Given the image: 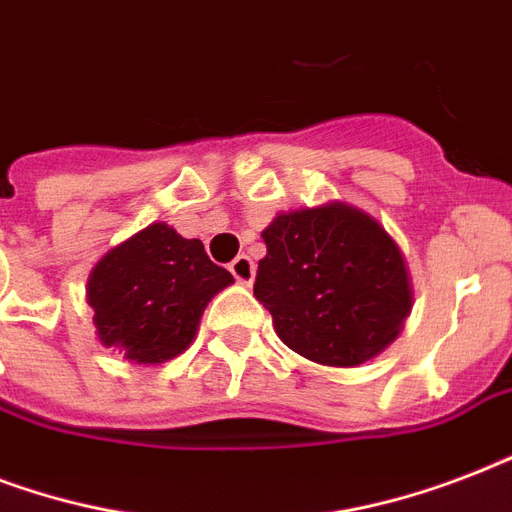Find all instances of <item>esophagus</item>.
I'll list each match as a JSON object with an SVG mask.
<instances>
[{"mask_svg": "<svg viewBox=\"0 0 512 512\" xmlns=\"http://www.w3.org/2000/svg\"><path fill=\"white\" fill-rule=\"evenodd\" d=\"M231 273H233V279L239 281V284H252V279H255V263H252V257L247 255L236 257V260L231 263Z\"/></svg>", "mask_w": 512, "mask_h": 512, "instance_id": "obj_1", "label": "esophagus"}]
</instances>
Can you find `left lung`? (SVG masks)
I'll return each mask as SVG.
<instances>
[{
	"label": "left lung",
	"mask_w": 512,
	"mask_h": 512,
	"mask_svg": "<svg viewBox=\"0 0 512 512\" xmlns=\"http://www.w3.org/2000/svg\"><path fill=\"white\" fill-rule=\"evenodd\" d=\"M255 297L284 345L327 366H356L396 340L412 311L401 249L361 209L327 204L263 231Z\"/></svg>",
	"instance_id": "obj_1"
}]
</instances>
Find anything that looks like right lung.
I'll return each instance as SVG.
<instances>
[{
	"label": "right lung",
	"instance_id": "add662e5",
	"mask_svg": "<svg viewBox=\"0 0 512 512\" xmlns=\"http://www.w3.org/2000/svg\"><path fill=\"white\" fill-rule=\"evenodd\" d=\"M231 281L199 239L154 223L95 265L87 303L106 348L138 364H162L191 345L207 303Z\"/></svg>",
	"mask_w": 512,
	"mask_h": 512
}]
</instances>
